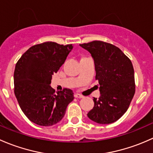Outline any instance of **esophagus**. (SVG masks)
<instances>
[{
    "instance_id": "1",
    "label": "esophagus",
    "mask_w": 153,
    "mask_h": 153,
    "mask_svg": "<svg viewBox=\"0 0 153 153\" xmlns=\"http://www.w3.org/2000/svg\"><path fill=\"white\" fill-rule=\"evenodd\" d=\"M74 97L75 98H83L84 97L79 94H74Z\"/></svg>"
}]
</instances>
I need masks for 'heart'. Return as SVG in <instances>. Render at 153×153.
<instances>
[{"mask_svg":"<svg viewBox=\"0 0 153 153\" xmlns=\"http://www.w3.org/2000/svg\"><path fill=\"white\" fill-rule=\"evenodd\" d=\"M83 58H85V57H83Z\"/></svg>","mask_w":153,"mask_h":153,"instance_id":"heart-1","label":"heart"}]
</instances>
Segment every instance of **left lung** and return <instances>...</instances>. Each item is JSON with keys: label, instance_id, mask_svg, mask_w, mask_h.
I'll use <instances>...</instances> for the list:
<instances>
[{"label": "left lung", "instance_id": "8db88e82", "mask_svg": "<svg viewBox=\"0 0 153 153\" xmlns=\"http://www.w3.org/2000/svg\"><path fill=\"white\" fill-rule=\"evenodd\" d=\"M79 45L94 58L101 94L99 99L94 98L88 118L102 124L116 122L127 111L135 94L132 62L120 48L108 42L94 40Z\"/></svg>", "mask_w": 153, "mask_h": 153}]
</instances>
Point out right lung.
<instances>
[{
	"instance_id": "add662e5",
	"label": "right lung",
	"mask_w": 153,
	"mask_h": 153,
	"mask_svg": "<svg viewBox=\"0 0 153 153\" xmlns=\"http://www.w3.org/2000/svg\"><path fill=\"white\" fill-rule=\"evenodd\" d=\"M72 48V44L42 42L29 48L17 62L14 92L31 122L40 126L56 124L74 99L72 90L64 88L56 93L50 85L52 75L65 62Z\"/></svg>"
}]
</instances>
